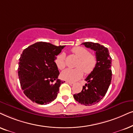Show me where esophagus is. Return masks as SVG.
Instances as JSON below:
<instances>
[{"label":"esophagus","instance_id":"obj_1","mask_svg":"<svg viewBox=\"0 0 133 133\" xmlns=\"http://www.w3.org/2000/svg\"><path fill=\"white\" fill-rule=\"evenodd\" d=\"M67 83H69V84L70 86H73V85L74 84V83H72V82H70V81H66Z\"/></svg>","mask_w":133,"mask_h":133}]
</instances>
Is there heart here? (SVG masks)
Wrapping results in <instances>:
<instances>
[{
    "instance_id": "b5f03b06",
    "label": "heart",
    "mask_w": 133,
    "mask_h": 133,
    "mask_svg": "<svg viewBox=\"0 0 133 133\" xmlns=\"http://www.w3.org/2000/svg\"><path fill=\"white\" fill-rule=\"evenodd\" d=\"M72 52L79 59L76 65L77 69H66L61 74V78L64 80L74 82L81 78L83 75L89 74L94 70L97 65V58L94 55L90 54L89 51L82 47H75L72 49ZM56 66L60 70L65 67V59L64 54L56 56L55 59Z\"/></svg>"
}]
</instances>
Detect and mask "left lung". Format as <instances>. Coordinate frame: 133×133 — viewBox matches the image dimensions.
<instances>
[{"label": "left lung", "instance_id": "left-lung-1", "mask_svg": "<svg viewBox=\"0 0 133 133\" xmlns=\"http://www.w3.org/2000/svg\"><path fill=\"white\" fill-rule=\"evenodd\" d=\"M81 44L95 52L97 65L94 70L85 80L87 83L77 94H74L75 100L85 106H91L100 102L105 97L112 79L111 63L112 58L109 50L104 45L92 42H83Z\"/></svg>", "mask_w": 133, "mask_h": 133}]
</instances>
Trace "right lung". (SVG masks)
I'll return each mask as SVG.
<instances>
[{"label":"right lung","mask_w":133,"mask_h":133,"mask_svg":"<svg viewBox=\"0 0 133 133\" xmlns=\"http://www.w3.org/2000/svg\"><path fill=\"white\" fill-rule=\"evenodd\" d=\"M65 45L38 42L24 49L17 69L24 94L33 102L47 105L54 101L63 83L55 60Z\"/></svg>","instance_id":"1"}]
</instances>
